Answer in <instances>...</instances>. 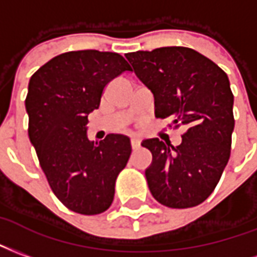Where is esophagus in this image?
I'll use <instances>...</instances> for the list:
<instances>
[{"mask_svg":"<svg viewBox=\"0 0 257 257\" xmlns=\"http://www.w3.org/2000/svg\"><path fill=\"white\" fill-rule=\"evenodd\" d=\"M131 149H133V151L140 149V141H138V140H131Z\"/></svg>","mask_w":257,"mask_h":257,"instance_id":"esophagus-1","label":"esophagus"}]
</instances>
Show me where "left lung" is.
I'll list each match as a JSON object with an SVG mask.
<instances>
[{"mask_svg": "<svg viewBox=\"0 0 257 257\" xmlns=\"http://www.w3.org/2000/svg\"><path fill=\"white\" fill-rule=\"evenodd\" d=\"M136 75L155 97V115L183 126L182 142L151 138L147 168L152 196L170 208H190L216 188L231 151L234 95L226 72L190 48L167 46L127 53Z\"/></svg>", "mask_w": 257, "mask_h": 257, "instance_id": "left-lung-1", "label": "left lung"}]
</instances>
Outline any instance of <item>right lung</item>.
<instances>
[{"label": "right lung", "mask_w": 257, "mask_h": 257, "mask_svg": "<svg viewBox=\"0 0 257 257\" xmlns=\"http://www.w3.org/2000/svg\"><path fill=\"white\" fill-rule=\"evenodd\" d=\"M126 71L131 67L119 53L76 50L53 57L30 79V141L50 189L76 213L110 207L116 178L130 159L126 136L108 134L94 144L86 134L87 115L100 106L105 86Z\"/></svg>", "instance_id": "right-lung-1"}]
</instances>
